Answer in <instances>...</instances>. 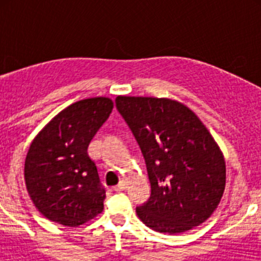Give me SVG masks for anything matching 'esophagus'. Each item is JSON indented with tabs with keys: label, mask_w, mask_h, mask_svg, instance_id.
Segmentation results:
<instances>
[{
	"label": "esophagus",
	"mask_w": 261,
	"mask_h": 261,
	"mask_svg": "<svg viewBox=\"0 0 261 261\" xmlns=\"http://www.w3.org/2000/svg\"><path fill=\"white\" fill-rule=\"evenodd\" d=\"M123 190H125V181H123V180L120 181L117 186L114 187V191H123Z\"/></svg>",
	"instance_id": "1"
}]
</instances>
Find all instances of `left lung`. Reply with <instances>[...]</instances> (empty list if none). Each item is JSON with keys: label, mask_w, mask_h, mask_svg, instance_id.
<instances>
[{"label": "left lung", "mask_w": 261, "mask_h": 261, "mask_svg": "<svg viewBox=\"0 0 261 261\" xmlns=\"http://www.w3.org/2000/svg\"><path fill=\"white\" fill-rule=\"evenodd\" d=\"M146 163L151 193L136 208L158 232L177 234L216 211L225 191L226 166L209 130L188 107L171 99L117 96Z\"/></svg>", "instance_id": "1"}]
</instances>
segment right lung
Instances as JSON below:
<instances>
[{"label":"right lung","mask_w":261,"mask_h":261,"mask_svg":"<svg viewBox=\"0 0 261 261\" xmlns=\"http://www.w3.org/2000/svg\"><path fill=\"white\" fill-rule=\"evenodd\" d=\"M112 108L103 96L73 103L32 141L24 179L30 197L48 220L75 227L102 213L106 190L87 147Z\"/></svg>","instance_id":"obj_1"}]
</instances>
